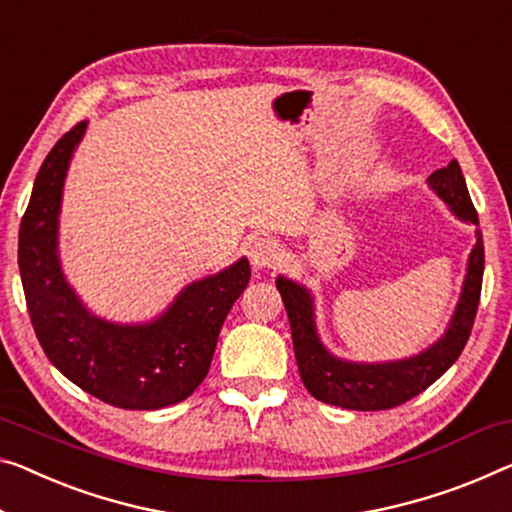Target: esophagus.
<instances>
[{
  "mask_svg": "<svg viewBox=\"0 0 512 512\" xmlns=\"http://www.w3.org/2000/svg\"><path fill=\"white\" fill-rule=\"evenodd\" d=\"M281 249L274 240L270 238H258L256 242H251L249 247V261L256 270H270V267H277L281 263Z\"/></svg>",
  "mask_w": 512,
  "mask_h": 512,
  "instance_id": "esophagus-1",
  "label": "esophagus"
}]
</instances>
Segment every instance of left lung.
<instances>
[{"label": "left lung", "instance_id": "8db88e82", "mask_svg": "<svg viewBox=\"0 0 512 512\" xmlns=\"http://www.w3.org/2000/svg\"><path fill=\"white\" fill-rule=\"evenodd\" d=\"M428 185L451 208L455 217L462 222L478 224L476 208L471 203L458 160H451L448 167L430 174ZM483 267V233L476 231V245L469 254L460 302L455 306L444 336L419 355L384 361V364H357V361L334 357L318 336L313 297L309 290L302 283L279 277L277 288L290 320L297 368H300L306 391L327 405L361 412L391 410V407H398L419 396L432 382L439 380L465 350L471 327H474L478 300H481Z\"/></svg>", "mask_w": 512, "mask_h": 512}]
</instances>
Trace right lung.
<instances>
[{
  "mask_svg": "<svg viewBox=\"0 0 512 512\" xmlns=\"http://www.w3.org/2000/svg\"><path fill=\"white\" fill-rule=\"evenodd\" d=\"M84 130L86 121L77 123L47 153L20 222L29 318L47 359L77 387L121 410H160L185 400L208 375L219 329L249 283V261L185 286L151 322L119 325L93 316L68 286L57 247L61 192Z\"/></svg>",
  "mask_w": 512,
  "mask_h": 512,
  "instance_id": "obj_1",
  "label": "right lung"
}]
</instances>
